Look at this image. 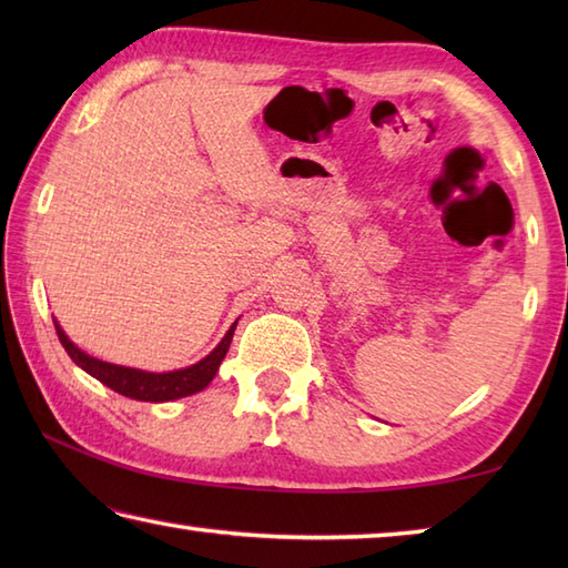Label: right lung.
I'll use <instances>...</instances> for the list:
<instances>
[{
    "instance_id": "add662e5",
    "label": "right lung",
    "mask_w": 568,
    "mask_h": 568,
    "mask_svg": "<svg viewBox=\"0 0 568 568\" xmlns=\"http://www.w3.org/2000/svg\"><path fill=\"white\" fill-rule=\"evenodd\" d=\"M234 329H236V322L232 324V329L224 334L220 346H216L207 358H202L195 366L171 371V373H146V371H136V368L114 366V364H106V361L88 356L84 352H80V348L72 344L63 334V329L55 324V334H58L60 344H63L68 356L75 361L82 371H88L92 378H98L114 393L131 397V400H141V403L178 400V397H185V395L202 390L204 385L214 378L216 368H220V364L224 361V356L229 352V344H232Z\"/></svg>"
}]
</instances>
